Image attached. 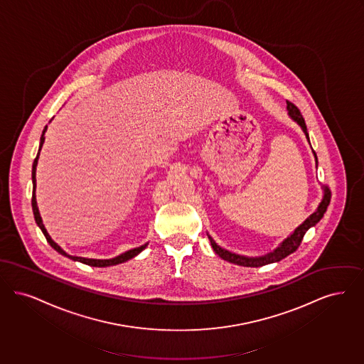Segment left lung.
Here are the masks:
<instances>
[{"instance_id": "obj_1", "label": "left lung", "mask_w": 364, "mask_h": 364, "mask_svg": "<svg viewBox=\"0 0 364 364\" xmlns=\"http://www.w3.org/2000/svg\"><path fill=\"white\" fill-rule=\"evenodd\" d=\"M287 110L289 112L291 118H292L294 121H296V122L301 125L303 132H304V134H306V137H307V140H309L307 127H306V122H304V118H303V115H301V110H299L292 102H289V100H287ZM309 142H310V140H309ZM314 156H316V152H314ZM316 163H318V160H316ZM331 197H332L331 190H329L328 186H325L323 200H322V203L318 206V209H316V212H314L310 218H307V220L303 223V224H301V225L294 231V234H291V237H287L284 242H283L274 252L267 254V255H264V257L249 258V257H243V255H237V254L231 253V252H228V250H224L220 246H218L216 242H215L212 237H209V235H208V237H209V240H210V245H212L215 253L218 254L219 257H222L223 259H225V261H228V262H232V264H237V265H240V267L258 268V267L268 265V264H272V262H279V261H282L283 258H285L287 255H289V254L294 253V252L298 250V247L301 246V240H303L304 234L307 232V230L311 228L313 225H316V223L319 222V220L323 218V213L326 212L328 206L331 204Z\"/></svg>"}]
</instances>
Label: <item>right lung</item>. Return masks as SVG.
<instances>
[{
  "mask_svg": "<svg viewBox=\"0 0 364 364\" xmlns=\"http://www.w3.org/2000/svg\"><path fill=\"white\" fill-rule=\"evenodd\" d=\"M46 129L48 127H45L43 129V133H42V137H41V144H39V151H38V155H36V158L33 160V164H32V210H33V218H35V222L36 224L39 225V228L42 230V232H43V235L46 237L48 239V243H50V246L54 249V250H57L58 253L63 254L65 257H68V258H70V259H73V261H79V262H82V264H85V265H91V267H97V268H105V267H111V265H118V264H122V262H127L129 259H132L133 257H136L137 254L141 253L142 250L146 247V243L145 245H142L140 247H136V249H133V250H129L127 253L121 254V255H118V257H115V258H111V259H91V258H82V257H73V255H69V254L65 253L63 249L50 237V235L48 234V231H46V228H45V225H43V223H42V218H41V215H39V210H38V205H36V198H35V188H36V179H35V173H36V164H38V158H39V152H41V149H42V145H43V141H45V132H46Z\"/></svg>",
  "mask_w": 364,
  "mask_h": 364,
  "instance_id": "obj_1",
  "label": "right lung"
}]
</instances>
